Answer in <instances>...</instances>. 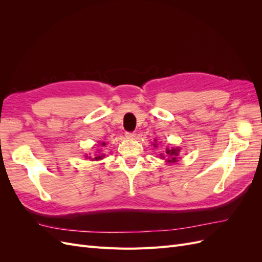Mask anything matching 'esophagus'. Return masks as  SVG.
I'll return each mask as SVG.
<instances>
[{"mask_svg": "<svg viewBox=\"0 0 262 262\" xmlns=\"http://www.w3.org/2000/svg\"><path fill=\"white\" fill-rule=\"evenodd\" d=\"M125 137L128 139H133L134 137H136V133H134V132H125Z\"/></svg>", "mask_w": 262, "mask_h": 262, "instance_id": "esophagus-1", "label": "esophagus"}]
</instances>
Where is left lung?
Segmentation results:
<instances>
[{"label":"left lung","instance_id":"8db88e82","mask_svg":"<svg viewBox=\"0 0 262 262\" xmlns=\"http://www.w3.org/2000/svg\"><path fill=\"white\" fill-rule=\"evenodd\" d=\"M179 148H171V149H166V155L169 156L168 162H176V156L178 155ZM161 157L164 158L165 156H163V154H161Z\"/></svg>","mask_w":262,"mask_h":262}]
</instances>
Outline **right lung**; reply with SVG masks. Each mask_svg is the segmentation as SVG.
Here are the masks:
<instances>
[{"label": "right lung", "mask_w": 262, "mask_h": 262, "mask_svg": "<svg viewBox=\"0 0 262 262\" xmlns=\"http://www.w3.org/2000/svg\"><path fill=\"white\" fill-rule=\"evenodd\" d=\"M106 143H104V142H102V143H101V145H105ZM101 158H102V156H96V157H95V160H96V161H98V160H101Z\"/></svg>", "instance_id": "right-lung-1"}]
</instances>
